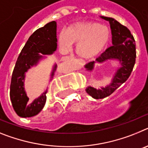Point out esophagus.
I'll return each instance as SVG.
<instances>
[{
    "mask_svg": "<svg viewBox=\"0 0 148 148\" xmlns=\"http://www.w3.org/2000/svg\"><path fill=\"white\" fill-rule=\"evenodd\" d=\"M68 58H69V57H68ZM70 58H72V56H71V57H70Z\"/></svg>",
    "mask_w": 148,
    "mask_h": 148,
    "instance_id": "1",
    "label": "esophagus"
}]
</instances>
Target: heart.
I'll list each match as a JSON object with an SVG mask.
<instances>
[{
    "label": "heart",
    "mask_w": 148,
    "mask_h": 148,
    "mask_svg": "<svg viewBox=\"0 0 148 148\" xmlns=\"http://www.w3.org/2000/svg\"><path fill=\"white\" fill-rule=\"evenodd\" d=\"M110 39V30L106 25L95 22L74 24L62 33L59 43L62 51L70 49L71 44L77 43L76 53L79 58L90 60L104 49Z\"/></svg>",
    "instance_id": "b5f03b06"
}]
</instances>
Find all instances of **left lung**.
Returning a JSON list of instances; mask_svg holds the SVG:
<instances>
[{"label": "left lung", "instance_id": "left-lung-1", "mask_svg": "<svg viewBox=\"0 0 148 148\" xmlns=\"http://www.w3.org/2000/svg\"><path fill=\"white\" fill-rule=\"evenodd\" d=\"M101 18L110 22L112 36V46L107 48L96 59V62L102 63L107 60H118L121 67L118 69L110 85L99 89L92 86L87 87L86 92L95 99H103L110 96L123 84L130 76L136 58L135 39L129 29L112 18L105 16H101ZM95 63V62H90L85 65V68L87 71H91L93 70Z\"/></svg>", "mask_w": 148, "mask_h": 148}]
</instances>
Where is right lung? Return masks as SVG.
Masks as SVG:
<instances>
[{"label": "right lung", "instance_id": "add662e5", "mask_svg": "<svg viewBox=\"0 0 148 148\" xmlns=\"http://www.w3.org/2000/svg\"><path fill=\"white\" fill-rule=\"evenodd\" d=\"M56 42V23L53 21L36 29L29 36L21 51L12 74L10 94L12 107L18 116L22 118L35 116L45 105L47 89L34 101H29L24 86L25 72L30 67L36 65L42 58L40 53L52 54L57 47ZM56 66V65L53 66L51 78L54 75Z\"/></svg>", "mask_w": 148, "mask_h": 148}]
</instances>
